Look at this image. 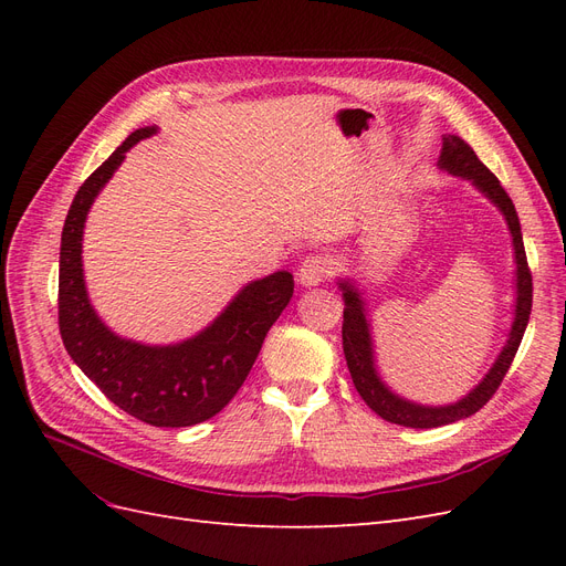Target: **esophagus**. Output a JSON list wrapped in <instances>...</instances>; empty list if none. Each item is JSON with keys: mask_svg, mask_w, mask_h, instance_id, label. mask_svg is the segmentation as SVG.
<instances>
[{"mask_svg": "<svg viewBox=\"0 0 566 566\" xmlns=\"http://www.w3.org/2000/svg\"><path fill=\"white\" fill-rule=\"evenodd\" d=\"M335 273V262L333 256L328 254H314V256H306L300 266V283L302 285H318L321 281H325L328 276Z\"/></svg>", "mask_w": 566, "mask_h": 566, "instance_id": "1", "label": "esophagus"}]
</instances>
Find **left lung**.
I'll use <instances>...</instances> for the list:
<instances>
[{"instance_id":"8db88e82","label":"left lung","mask_w":566,"mask_h":566,"mask_svg":"<svg viewBox=\"0 0 566 566\" xmlns=\"http://www.w3.org/2000/svg\"><path fill=\"white\" fill-rule=\"evenodd\" d=\"M441 167L449 169L453 175L468 177L474 181L479 191L486 193L495 205H499L501 212L507 219V227L512 233V243H515V260H517V314L515 323H512V333L505 349L501 352L499 361L493 364L486 378L482 380L470 397L453 406H418L408 403L394 394L380 382L378 373L373 368V349H370V335H368V323L361 310V300H358L356 290L347 283H339L345 290V321H342V349H345L347 368L352 373V380L356 391L361 394V399L387 422L403 424V427H420V430H430V427H441L462 418H470L476 413L479 408L486 406L489 399L501 387L507 368L512 366V358H515L520 342L524 337L528 314H531V302H534V283H531V269L526 262L524 241H522V229L520 219L515 212V205H512L505 188L501 186L499 177H495L491 169L474 156V150L458 139V136H443V148H441Z\"/></svg>"}]
</instances>
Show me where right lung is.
Masks as SVG:
<instances>
[{
	"instance_id": "add662e5",
	"label": "right lung",
	"mask_w": 566,
	"mask_h": 566,
	"mask_svg": "<svg viewBox=\"0 0 566 566\" xmlns=\"http://www.w3.org/2000/svg\"><path fill=\"white\" fill-rule=\"evenodd\" d=\"M153 132L156 127L132 132L73 198L61 233L59 331L73 361L117 408L153 427H188L217 416L243 387L295 281L293 273L276 271L245 285L208 331L175 347L136 345L98 321L82 279L84 219L125 153Z\"/></svg>"
}]
</instances>
